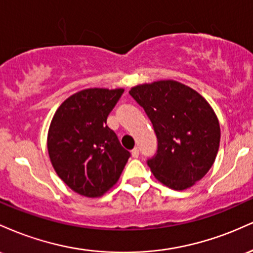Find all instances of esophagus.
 Here are the masks:
<instances>
[{
  "label": "esophagus",
  "instance_id": "1",
  "mask_svg": "<svg viewBox=\"0 0 253 253\" xmlns=\"http://www.w3.org/2000/svg\"><path fill=\"white\" fill-rule=\"evenodd\" d=\"M130 153H132L133 158H138V157H139V149H138V147H134V149L132 150V152H130Z\"/></svg>",
  "mask_w": 253,
  "mask_h": 253
}]
</instances>
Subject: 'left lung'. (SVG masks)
Here are the masks:
<instances>
[{"instance_id":"left-lung-1","label":"left lung","mask_w":253,"mask_h":253,"mask_svg":"<svg viewBox=\"0 0 253 253\" xmlns=\"http://www.w3.org/2000/svg\"><path fill=\"white\" fill-rule=\"evenodd\" d=\"M129 95L152 123L158 147L147 165L159 182L184 190L213 165L220 144V125L199 92L176 81L140 84Z\"/></svg>"}]
</instances>
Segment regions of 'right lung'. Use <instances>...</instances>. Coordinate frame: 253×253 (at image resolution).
<instances>
[{"label":"right lung","mask_w":253,"mask_h":253,"mask_svg":"<svg viewBox=\"0 0 253 253\" xmlns=\"http://www.w3.org/2000/svg\"><path fill=\"white\" fill-rule=\"evenodd\" d=\"M124 89L90 88L71 95L52 119L51 163L62 181L86 197L102 196L120 178L130 153L107 126Z\"/></svg>","instance_id":"add662e5"}]
</instances>
